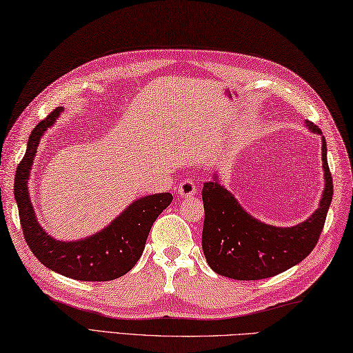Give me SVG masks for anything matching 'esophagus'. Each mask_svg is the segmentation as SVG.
I'll return each instance as SVG.
<instances>
[{
  "mask_svg": "<svg viewBox=\"0 0 353 353\" xmlns=\"http://www.w3.org/2000/svg\"><path fill=\"white\" fill-rule=\"evenodd\" d=\"M179 196L182 197H190L194 193H197V185L193 179H185L181 183H179Z\"/></svg>",
  "mask_w": 353,
  "mask_h": 353,
  "instance_id": "obj_1",
  "label": "esophagus"
}]
</instances>
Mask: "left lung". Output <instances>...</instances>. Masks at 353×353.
Here are the masks:
<instances>
[{"mask_svg": "<svg viewBox=\"0 0 353 353\" xmlns=\"http://www.w3.org/2000/svg\"><path fill=\"white\" fill-rule=\"evenodd\" d=\"M309 128L319 132L316 125L309 123ZM321 154L325 190L319 208L294 227L265 225L247 214L216 179L203 183L202 248L208 265L217 274L238 281L265 279L288 270L310 254L321 236L333 196L324 139Z\"/></svg>", "mask_w": 353, "mask_h": 353, "instance_id": "left-lung-1", "label": "left lung"}]
</instances>
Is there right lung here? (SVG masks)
I'll return each instance as SVG.
<instances>
[{
	"mask_svg": "<svg viewBox=\"0 0 353 353\" xmlns=\"http://www.w3.org/2000/svg\"><path fill=\"white\" fill-rule=\"evenodd\" d=\"M60 112V108H57L34 128L28 150L15 172V201L26 243L41 264L63 276L99 283L117 279L137 264L152 223L171 203L172 194L160 193L139 199L114 219L110 227L88 239L60 242L50 238L37 222L28 193V179L38 142L43 132L54 125Z\"/></svg>",
	"mask_w": 353,
	"mask_h": 353,
	"instance_id": "obj_1",
	"label": "right lung"
}]
</instances>
